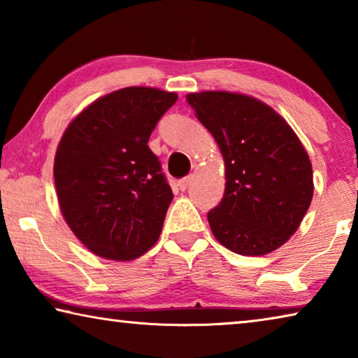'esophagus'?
<instances>
[{"mask_svg":"<svg viewBox=\"0 0 358 358\" xmlns=\"http://www.w3.org/2000/svg\"><path fill=\"white\" fill-rule=\"evenodd\" d=\"M189 183H191V177H186V178H183V180H180V183H178L180 189H181V191H186L187 186H189Z\"/></svg>","mask_w":358,"mask_h":358,"instance_id":"1","label":"esophagus"}]
</instances>
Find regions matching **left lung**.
Instances as JSON below:
<instances>
[{"mask_svg":"<svg viewBox=\"0 0 358 358\" xmlns=\"http://www.w3.org/2000/svg\"><path fill=\"white\" fill-rule=\"evenodd\" d=\"M215 137L226 166V191L208 211L222 246L265 256L296 232L314 192L305 147L280 113L252 96L201 92L186 96Z\"/></svg>","mask_w":358,"mask_h":358,"instance_id":"obj_1","label":"left lung"}]
</instances>
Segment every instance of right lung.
<instances>
[{"label": "right lung", "instance_id": "obj_1", "mask_svg": "<svg viewBox=\"0 0 358 358\" xmlns=\"http://www.w3.org/2000/svg\"><path fill=\"white\" fill-rule=\"evenodd\" d=\"M177 99L159 88H121L66 128L53 164L58 203L96 256L134 260L159 238L173 194L148 138Z\"/></svg>", "mask_w": 358, "mask_h": 358}]
</instances>
